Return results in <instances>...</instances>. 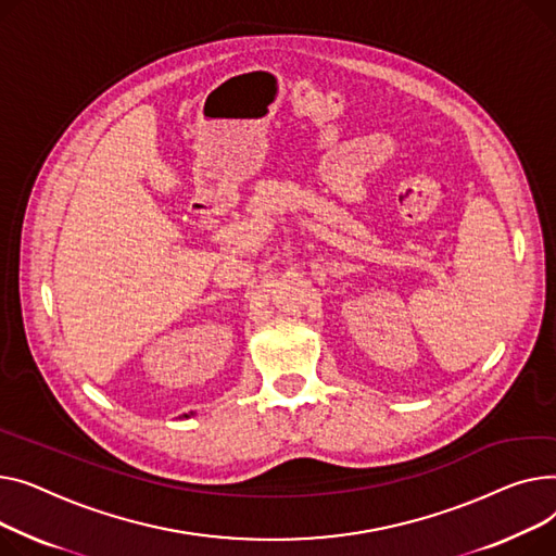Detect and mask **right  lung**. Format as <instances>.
Here are the masks:
<instances>
[{"label":"right lung","mask_w":556,"mask_h":556,"mask_svg":"<svg viewBox=\"0 0 556 556\" xmlns=\"http://www.w3.org/2000/svg\"><path fill=\"white\" fill-rule=\"evenodd\" d=\"M186 417H188V415H186Z\"/></svg>","instance_id":"1"}]
</instances>
